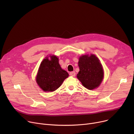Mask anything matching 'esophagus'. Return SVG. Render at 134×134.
Wrapping results in <instances>:
<instances>
[{
	"instance_id": "obj_1",
	"label": "esophagus",
	"mask_w": 134,
	"mask_h": 134,
	"mask_svg": "<svg viewBox=\"0 0 134 134\" xmlns=\"http://www.w3.org/2000/svg\"><path fill=\"white\" fill-rule=\"evenodd\" d=\"M69 75L71 76H75V72H72L69 73Z\"/></svg>"
}]
</instances>
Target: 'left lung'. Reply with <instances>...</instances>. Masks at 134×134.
I'll return each instance as SVG.
<instances>
[{
  "label": "left lung",
  "instance_id": "8db88e82",
  "mask_svg": "<svg viewBox=\"0 0 134 134\" xmlns=\"http://www.w3.org/2000/svg\"><path fill=\"white\" fill-rule=\"evenodd\" d=\"M80 71L77 77L88 90L99 87L103 78V69L100 61L95 55H84L79 58Z\"/></svg>",
  "mask_w": 134,
  "mask_h": 134
}]
</instances>
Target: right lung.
<instances>
[{
  "mask_svg": "<svg viewBox=\"0 0 134 134\" xmlns=\"http://www.w3.org/2000/svg\"><path fill=\"white\" fill-rule=\"evenodd\" d=\"M47 57L41 62L36 77L38 85L44 92H53L60 87L69 74L62 69L58 58L54 55Z\"/></svg>",
  "mask_w": 134,
  "mask_h": 134,
  "instance_id": "1",
  "label": "right lung"
}]
</instances>
